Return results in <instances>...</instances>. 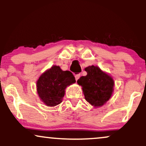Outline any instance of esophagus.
<instances>
[{"mask_svg": "<svg viewBox=\"0 0 146 146\" xmlns=\"http://www.w3.org/2000/svg\"><path fill=\"white\" fill-rule=\"evenodd\" d=\"M75 80H76V81H78V80H79V78H80V74L75 75Z\"/></svg>", "mask_w": 146, "mask_h": 146, "instance_id": "34e87169", "label": "esophagus"}]
</instances>
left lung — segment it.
I'll return each mask as SVG.
<instances>
[{
  "label": "left lung",
  "mask_w": 146,
  "mask_h": 146,
  "mask_svg": "<svg viewBox=\"0 0 146 146\" xmlns=\"http://www.w3.org/2000/svg\"><path fill=\"white\" fill-rule=\"evenodd\" d=\"M86 76H82L77 81L82 87L85 100L94 107L102 106L111 98L114 90L112 77L102 71L98 66H89L85 68Z\"/></svg>",
  "instance_id": "8db88e82"
}]
</instances>
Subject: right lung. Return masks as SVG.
<instances>
[{
  "label": "right lung",
  "instance_id": "1",
  "mask_svg": "<svg viewBox=\"0 0 146 146\" xmlns=\"http://www.w3.org/2000/svg\"><path fill=\"white\" fill-rule=\"evenodd\" d=\"M75 82L71 72L64 71L54 65L40 76L36 82L37 92L45 105L56 106L62 102L66 87Z\"/></svg>",
  "mask_w": 146,
  "mask_h": 146
}]
</instances>
